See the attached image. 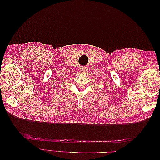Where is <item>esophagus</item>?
Returning a JSON list of instances; mask_svg holds the SVG:
<instances>
[{
  "mask_svg": "<svg viewBox=\"0 0 160 160\" xmlns=\"http://www.w3.org/2000/svg\"><path fill=\"white\" fill-rule=\"evenodd\" d=\"M80 71H81V72H83V73H86V72H88V68H87V67H81V68L80 69Z\"/></svg>",
  "mask_w": 160,
  "mask_h": 160,
  "instance_id": "obj_1",
  "label": "esophagus"
}]
</instances>
